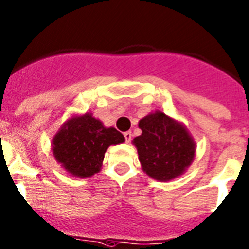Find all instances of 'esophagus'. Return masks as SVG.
<instances>
[{
  "mask_svg": "<svg viewBox=\"0 0 249 249\" xmlns=\"http://www.w3.org/2000/svg\"><path fill=\"white\" fill-rule=\"evenodd\" d=\"M124 140H126V143H129L132 141V132H126L124 133Z\"/></svg>",
  "mask_w": 249,
  "mask_h": 249,
  "instance_id": "obj_1",
  "label": "esophagus"
}]
</instances>
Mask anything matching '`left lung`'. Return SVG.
Returning <instances> with one entry per match:
<instances>
[{"instance_id": "1", "label": "left lung", "mask_w": 249, "mask_h": 249, "mask_svg": "<svg viewBox=\"0 0 249 249\" xmlns=\"http://www.w3.org/2000/svg\"><path fill=\"white\" fill-rule=\"evenodd\" d=\"M138 126L142 134L132 142L143 172L159 181L184 174L195 158V142L186 127L161 111L143 117Z\"/></svg>"}]
</instances>
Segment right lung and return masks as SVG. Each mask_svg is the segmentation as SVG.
Here are the masks:
<instances>
[{"label":"right lung","mask_w":249,"mask_h":249,"mask_svg":"<svg viewBox=\"0 0 249 249\" xmlns=\"http://www.w3.org/2000/svg\"><path fill=\"white\" fill-rule=\"evenodd\" d=\"M124 142L113 127H105L91 113L72 116L54 136L52 149L56 161L77 178H90L101 170L109 145Z\"/></svg>","instance_id":"obj_1"}]
</instances>
